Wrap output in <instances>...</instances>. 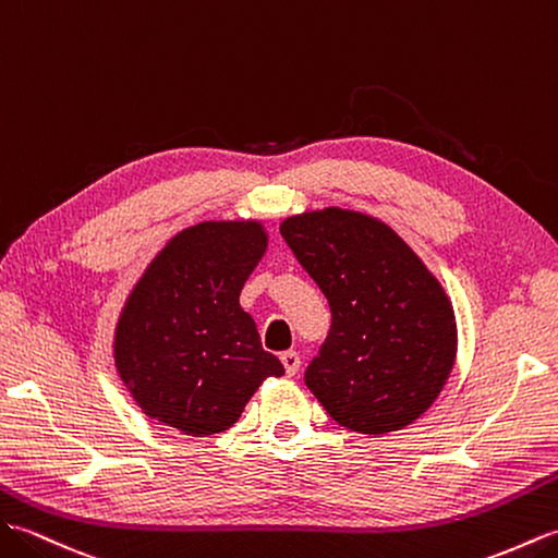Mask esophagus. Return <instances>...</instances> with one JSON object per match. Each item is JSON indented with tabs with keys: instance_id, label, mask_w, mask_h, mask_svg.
<instances>
[{
	"instance_id": "1",
	"label": "esophagus",
	"mask_w": 558,
	"mask_h": 558,
	"mask_svg": "<svg viewBox=\"0 0 558 558\" xmlns=\"http://www.w3.org/2000/svg\"><path fill=\"white\" fill-rule=\"evenodd\" d=\"M279 357H281L283 369H287L289 377H293L295 373H299V367H301V355L299 353H295V351H283Z\"/></svg>"
}]
</instances>
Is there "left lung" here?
<instances>
[{
  "mask_svg": "<svg viewBox=\"0 0 558 558\" xmlns=\"http://www.w3.org/2000/svg\"><path fill=\"white\" fill-rule=\"evenodd\" d=\"M279 231L331 311L307 389L361 435L415 423L456 363V315L439 279L389 225L353 209L293 215Z\"/></svg>",
  "mask_w": 558,
  "mask_h": 558,
  "instance_id": "8db88e82",
  "label": "left lung"
}]
</instances>
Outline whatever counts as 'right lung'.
Segmentation results:
<instances>
[{
	"label": "right lung",
	"instance_id": "add662e5",
	"mask_svg": "<svg viewBox=\"0 0 558 558\" xmlns=\"http://www.w3.org/2000/svg\"><path fill=\"white\" fill-rule=\"evenodd\" d=\"M255 219L201 221L171 236L135 281L114 331L133 401L189 437L229 429L283 365L263 349L239 295L267 251Z\"/></svg>",
	"mask_w": 558,
	"mask_h": 558
}]
</instances>
